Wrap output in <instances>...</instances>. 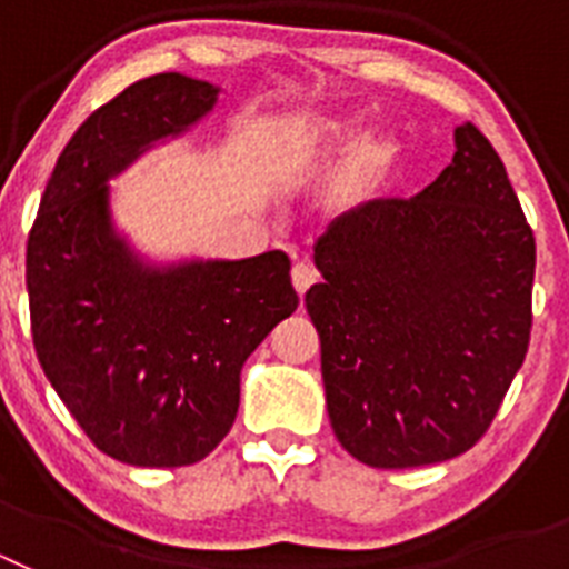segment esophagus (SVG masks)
<instances>
[{"label": "esophagus", "mask_w": 569, "mask_h": 569, "mask_svg": "<svg viewBox=\"0 0 569 569\" xmlns=\"http://www.w3.org/2000/svg\"><path fill=\"white\" fill-rule=\"evenodd\" d=\"M319 281V270L310 264V261H296L293 264V288L299 290V296L308 293L310 284H316Z\"/></svg>", "instance_id": "34e87169"}]
</instances>
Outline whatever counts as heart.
Here are the masks:
<instances>
[{
    "label": "heart",
    "instance_id": "heart-1",
    "mask_svg": "<svg viewBox=\"0 0 569 569\" xmlns=\"http://www.w3.org/2000/svg\"><path fill=\"white\" fill-rule=\"evenodd\" d=\"M356 130H359V119L353 116H316V119H305L296 128V142L305 153H330V150H341L353 142ZM396 153V144L385 136H367L356 144L353 162L361 176L379 173L385 164H390Z\"/></svg>",
    "mask_w": 569,
    "mask_h": 569
}]
</instances>
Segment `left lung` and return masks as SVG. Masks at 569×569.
I'll use <instances>...</instances> for the list:
<instances>
[{
    "mask_svg": "<svg viewBox=\"0 0 569 569\" xmlns=\"http://www.w3.org/2000/svg\"><path fill=\"white\" fill-rule=\"evenodd\" d=\"M305 296L319 330L336 439L381 470L470 450L527 356L536 239L505 162L476 124L413 199L341 213L313 248Z\"/></svg>",
    "mask_w": 569,
    "mask_h": 569,
    "instance_id": "obj_1",
    "label": "left lung"
}]
</instances>
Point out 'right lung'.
<instances>
[{
  "label": "right lung",
  "instance_id": "right-lung-1",
  "mask_svg": "<svg viewBox=\"0 0 569 569\" xmlns=\"http://www.w3.org/2000/svg\"><path fill=\"white\" fill-rule=\"evenodd\" d=\"M216 97L202 79L156 73L93 110L57 159L28 236L39 365L88 439L133 467L202 461L233 427L241 365L299 308L281 250L144 264L113 228L110 179L199 122Z\"/></svg>",
  "mask_w": 569,
  "mask_h": 569
}]
</instances>
